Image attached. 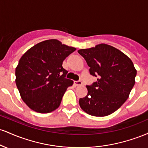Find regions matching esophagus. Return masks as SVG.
<instances>
[{
	"mask_svg": "<svg viewBox=\"0 0 148 148\" xmlns=\"http://www.w3.org/2000/svg\"><path fill=\"white\" fill-rule=\"evenodd\" d=\"M74 84H75L76 86H81V85L83 84V83L81 82V81H74Z\"/></svg>",
	"mask_w": 148,
	"mask_h": 148,
	"instance_id": "esophagus-1",
	"label": "esophagus"
}]
</instances>
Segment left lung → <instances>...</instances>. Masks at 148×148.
Instances as JSON below:
<instances>
[{"instance_id": "left-lung-1", "label": "left lung", "mask_w": 148, "mask_h": 148, "mask_svg": "<svg viewBox=\"0 0 148 148\" xmlns=\"http://www.w3.org/2000/svg\"><path fill=\"white\" fill-rule=\"evenodd\" d=\"M78 53L90 67V74L97 77L96 82L86 86L88 94L80 98V106L93 116L111 114L126 101L135 84L136 69L133 62L118 49L106 44L80 49Z\"/></svg>"}]
</instances>
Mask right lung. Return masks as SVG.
I'll return each mask as SVG.
<instances>
[{
	"label": "right lung",
	"mask_w": 148,
	"mask_h": 148,
	"mask_svg": "<svg viewBox=\"0 0 148 148\" xmlns=\"http://www.w3.org/2000/svg\"><path fill=\"white\" fill-rule=\"evenodd\" d=\"M76 48L57 40L37 44L22 56L15 70L16 87L26 105L33 111L47 113L60 106L73 81L66 79L62 62Z\"/></svg>",
	"instance_id": "1"
}]
</instances>
